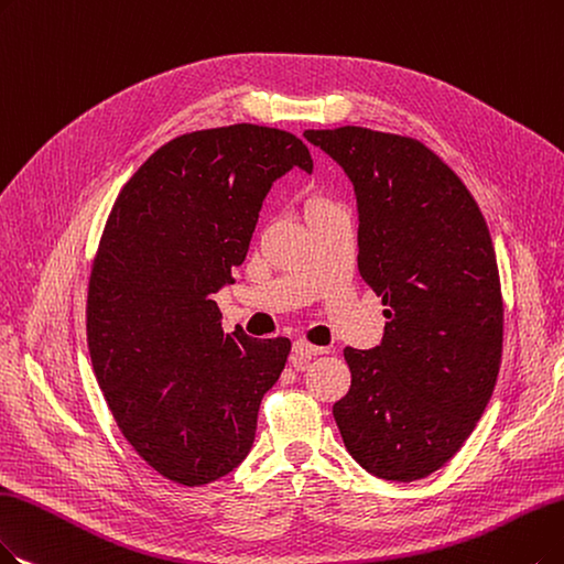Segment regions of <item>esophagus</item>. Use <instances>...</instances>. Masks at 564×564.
Segmentation results:
<instances>
[{"label":"esophagus","instance_id":"obj_1","mask_svg":"<svg viewBox=\"0 0 564 564\" xmlns=\"http://www.w3.org/2000/svg\"><path fill=\"white\" fill-rule=\"evenodd\" d=\"M322 354H326L324 347H314V345H310L305 340H296L294 343V354H291V364H294V368L303 370L307 366L310 358L322 356Z\"/></svg>","mask_w":564,"mask_h":564}]
</instances>
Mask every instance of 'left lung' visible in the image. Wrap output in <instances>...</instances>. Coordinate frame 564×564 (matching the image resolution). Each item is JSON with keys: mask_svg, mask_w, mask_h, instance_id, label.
<instances>
[{"mask_svg": "<svg viewBox=\"0 0 564 564\" xmlns=\"http://www.w3.org/2000/svg\"><path fill=\"white\" fill-rule=\"evenodd\" d=\"M358 206V270L387 305L381 345L345 349L333 416L351 458L387 481L433 475L475 431L502 360V291L486 219L421 141L366 127L307 129Z\"/></svg>", "mask_w": 564, "mask_h": 564, "instance_id": "8db88e82", "label": "left lung"}]
</instances>
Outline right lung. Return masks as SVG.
Wrapping results in <instances>:
<instances>
[{"mask_svg":"<svg viewBox=\"0 0 564 564\" xmlns=\"http://www.w3.org/2000/svg\"><path fill=\"white\" fill-rule=\"evenodd\" d=\"M312 173L294 133L231 124L183 133L116 198L87 289V347L108 410L152 469L204 486L250 454L259 404L291 343L224 333L234 282L278 177Z\"/></svg>","mask_w":564,"mask_h":564,"instance_id":"obj_1","label":"right lung"}]
</instances>
